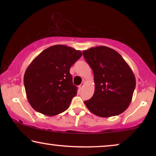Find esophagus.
<instances>
[{"mask_svg": "<svg viewBox=\"0 0 156 156\" xmlns=\"http://www.w3.org/2000/svg\"><path fill=\"white\" fill-rule=\"evenodd\" d=\"M84 82H82V84H80V86L79 87V88H80V90H82V89H83V87H84Z\"/></svg>", "mask_w": 156, "mask_h": 156, "instance_id": "34e87169", "label": "esophagus"}]
</instances>
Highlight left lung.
Segmentation results:
<instances>
[{"mask_svg":"<svg viewBox=\"0 0 156 156\" xmlns=\"http://www.w3.org/2000/svg\"><path fill=\"white\" fill-rule=\"evenodd\" d=\"M83 55L94 73L95 90L84 104L100 117L117 116L127 109L136 87L131 67L121 55L105 46L83 51Z\"/></svg>","mask_w":156,"mask_h":156,"instance_id":"left-lung-1","label":"left lung"}]
</instances>
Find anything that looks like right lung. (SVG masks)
Here are the masks:
<instances>
[{
	"label": "right lung",
	"instance_id": "1",
	"mask_svg": "<svg viewBox=\"0 0 156 156\" xmlns=\"http://www.w3.org/2000/svg\"><path fill=\"white\" fill-rule=\"evenodd\" d=\"M82 53L57 44L45 49L33 59L24 74V86L30 104L36 112L52 116L67 110L77 87L69 73Z\"/></svg>",
	"mask_w": 156,
	"mask_h": 156
}]
</instances>
